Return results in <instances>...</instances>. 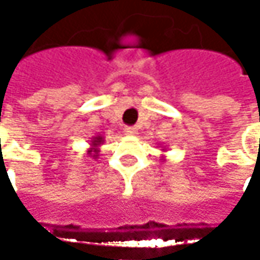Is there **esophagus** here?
Here are the masks:
<instances>
[{"label":"esophagus","mask_w":260,"mask_h":260,"mask_svg":"<svg viewBox=\"0 0 260 260\" xmlns=\"http://www.w3.org/2000/svg\"><path fill=\"white\" fill-rule=\"evenodd\" d=\"M124 133L127 136H135L137 133V128L136 127H124Z\"/></svg>","instance_id":"1"}]
</instances>
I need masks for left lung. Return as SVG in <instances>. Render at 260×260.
Returning <instances> with one entry per match:
<instances>
[{
	"instance_id": "obj_1",
	"label": "left lung",
	"mask_w": 260,
	"mask_h": 260,
	"mask_svg": "<svg viewBox=\"0 0 260 260\" xmlns=\"http://www.w3.org/2000/svg\"><path fill=\"white\" fill-rule=\"evenodd\" d=\"M162 150H164V152H166V147H164V149H162ZM162 160H164V162H165V155H162Z\"/></svg>"
}]
</instances>
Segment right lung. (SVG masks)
<instances>
[{
  "mask_svg": "<svg viewBox=\"0 0 260 260\" xmlns=\"http://www.w3.org/2000/svg\"><path fill=\"white\" fill-rule=\"evenodd\" d=\"M101 145H104V137L103 136H94L92 139H91V143H89V149L86 150V153L89 157H92V159H96L98 157V153H100V147Z\"/></svg>",
  "mask_w": 260,
  "mask_h": 260,
  "instance_id": "1",
  "label": "right lung"
}]
</instances>
